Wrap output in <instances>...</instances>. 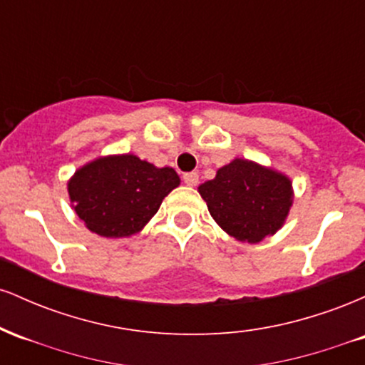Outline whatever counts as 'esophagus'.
<instances>
[{"label":"esophagus","mask_w":365,"mask_h":365,"mask_svg":"<svg viewBox=\"0 0 365 365\" xmlns=\"http://www.w3.org/2000/svg\"><path fill=\"white\" fill-rule=\"evenodd\" d=\"M183 182H185L188 187H194V185H197V183H199V175H197L195 171L185 173V175H183Z\"/></svg>","instance_id":"34e87169"}]
</instances>
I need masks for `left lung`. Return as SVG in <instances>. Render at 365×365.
<instances>
[{
  "instance_id": "obj_1",
  "label": "left lung",
  "mask_w": 365,
  "mask_h": 365,
  "mask_svg": "<svg viewBox=\"0 0 365 365\" xmlns=\"http://www.w3.org/2000/svg\"><path fill=\"white\" fill-rule=\"evenodd\" d=\"M215 221L237 240L257 244L284 223L292 206V182L274 170L233 159L216 178L199 187Z\"/></svg>"
}]
</instances>
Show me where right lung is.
I'll return each mask as SVG.
<instances>
[{
    "instance_id": "obj_1",
    "label": "right lung",
    "mask_w": 365,
    "mask_h": 365,
    "mask_svg": "<svg viewBox=\"0 0 365 365\" xmlns=\"http://www.w3.org/2000/svg\"><path fill=\"white\" fill-rule=\"evenodd\" d=\"M178 185L173 168H156L133 154H121L99 158L75 171L68 194L91 232L121 238L140 232Z\"/></svg>"
}]
</instances>
